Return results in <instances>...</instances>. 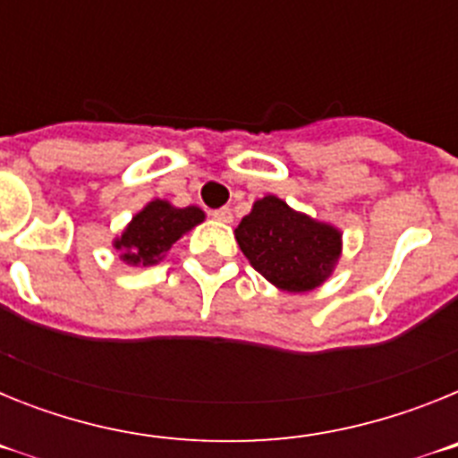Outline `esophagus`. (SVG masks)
Instances as JSON below:
<instances>
[{"label":"esophagus","instance_id":"1","mask_svg":"<svg viewBox=\"0 0 458 458\" xmlns=\"http://www.w3.org/2000/svg\"><path fill=\"white\" fill-rule=\"evenodd\" d=\"M210 216L216 217L217 222H232L233 220V216H232V208H217V210H213V213H210Z\"/></svg>","mask_w":458,"mask_h":458}]
</instances>
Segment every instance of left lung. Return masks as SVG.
I'll return each instance as SVG.
<instances>
[{
    "label": "left lung",
    "instance_id": "left-lung-1",
    "mask_svg": "<svg viewBox=\"0 0 458 458\" xmlns=\"http://www.w3.org/2000/svg\"><path fill=\"white\" fill-rule=\"evenodd\" d=\"M236 241L252 268L291 293L321 286L342 254V232L298 213L275 194L254 201L236 226Z\"/></svg>",
    "mask_w": 458,
    "mask_h": 458
}]
</instances>
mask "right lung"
Returning a JSON list of instances; mask_svg holds the SVG:
<instances>
[{"label": "right lung", "instance_id": "obj_1", "mask_svg": "<svg viewBox=\"0 0 458 458\" xmlns=\"http://www.w3.org/2000/svg\"><path fill=\"white\" fill-rule=\"evenodd\" d=\"M199 222H204V210L197 206L176 208L165 199H153L125 226L114 248L128 266H153Z\"/></svg>", "mask_w": 458, "mask_h": 458}]
</instances>
